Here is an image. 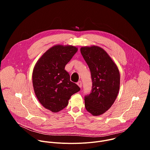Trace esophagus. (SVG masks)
Wrapping results in <instances>:
<instances>
[{
  "label": "esophagus",
  "mask_w": 150,
  "mask_h": 150,
  "mask_svg": "<svg viewBox=\"0 0 150 150\" xmlns=\"http://www.w3.org/2000/svg\"><path fill=\"white\" fill-rule=\"evenodd\" d=\"M77 85L79 87V88H81V87H82V82H81V81H78V82H77Z\"/></svg>",
  "instance_id": "obj_1"
}]
</instances>
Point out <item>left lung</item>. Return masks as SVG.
I'll use <instances>...</instances> for the list:
<instances>
[{
    "mask_svg": "<svg viewBox=\"0 0 150 150\" xmlns=\"http://www.w3.org/2000/svg\"><path fill=\"white\" fill-rule=\"evenodd\" d=\"M81 53L90 68L93 82L91 93L85 97V107L93 116L108 110L117 98L120 88V73L112 59L97 46L82 47Z\"/></svg>",
    "mask_w": 150,
    "mask_h": 150,
    "instance_id": "8db88e82",
    "label": "left lung"
}]
</instances>
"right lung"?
<instances>
[{"label":"right lung","instance_id":"right-lung-1","mask_svg":"<svg viewBox=\"0 0 150 150\" xmlns=\"http://www.w3.org/2000/svg\"><path fill=\"white\" fill-rule=\"evenodd\" d=\"M77 51L78 48L73 46L55 45L41 56L34 68L35 94L42 105L53 113L65 108L71 96L80 90L65 70Z\"/></svg>","mask_w":150,"mask_h":150}]
</instances>
